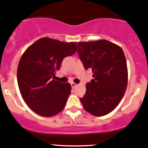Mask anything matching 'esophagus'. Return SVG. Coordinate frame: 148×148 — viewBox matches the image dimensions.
Listing matches in <instances>:
<instances>
[{"instance_id":"esophagus-1","label":"esophagus","mask_w":148,"mask_h":148,"mask_svg":"<svg viewBox=\"0 0 148 148\" xmlns=\"http://www.w3.org/2000/svg\"><path fill=\"white\" fill-rule=\"evenodd\" d=\"M71 87H73V88H75V87H77V84H76V83H75V82H71Z\"/></svg>"}]
</instances>
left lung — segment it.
<instances>
[{
	"mask_svg": "<svg viewBox=\"0 0 148 148\" xmlns=\"http://www.w3.org/2000/svg\"><path fill=\"white\" fill-rule=\"evenodd\" d=\"M77 45L84 68L93 73L81 103L94 116L106 115L118 106L126 90L128 69L124 53L119 46L104 39L77 42Z\"/></svg>",
	"mask_w": 148,
	"mask_h": 148,
	"instance_id": "1",
	"label": "left lung"
}]
</instances>
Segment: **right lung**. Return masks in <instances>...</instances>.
<instances>
[{
	"label": "right lung",
	"instance_id": "obj_1",
	"mask_svg": "<svg viewBox=\"0 0 148 148\" xmlns=\"http://www.w3.org/2000/svg\"><path fill=\"white\" fill-rule=\"evenodd\" d=\"M77 50L74 42L44 37L24 52L17 67V82L28 106L42 116H53L64 108L71 85L53 80L63 58Z\"/></svg>",
	"mask_w": 148,
	"mask_h": 148
}]
</instances>
